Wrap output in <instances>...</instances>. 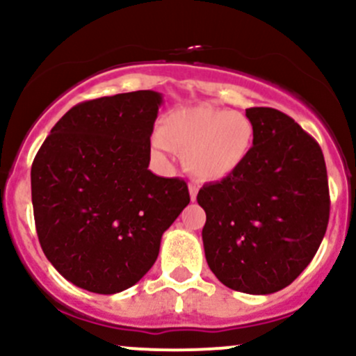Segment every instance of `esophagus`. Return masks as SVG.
Here are the masks:
<instances>
[{"label":"esophagus","instance_id":"1","mask_svg":"<svg viewBox=\"0 0 356 356\" xmlns=\"http://www.w3.org/2000/svg\"><path fill=\"white\" fill-rule=\"evenodd\" d=\"M189 194H191V201L194 202L195 197H197V187L194 184H189Z\"/></svg>","mask_w":356,"mask_h":356}]
</instances>
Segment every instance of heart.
<instances>
[{"label": "heart", "mask_w": 356, "mask_h": 356, "mask_svg": "<svg viewBox=\"0 0 356 356\" xmlns=\"http://www.w3.org/2000/svg\"><path fill=\"white\" fill-rule=\"evenodd\" d=\"M154 138L157 152L184 154V165L195 179L216 182L231 177L248 161L254 125L234 110L194 105L169 113Z\"/></svg>", "instance_id": "b5f03b06"}]
</instances>
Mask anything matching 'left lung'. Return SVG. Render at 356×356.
I'll return each instance as SVG.
<instances>
[{"label": "left lung", "mask_w": 356, "mask_h": 356, "mask_svg": "<svg viewBox=\"0 0 356 356\" xmlns=\"http://www.w3.org/2000/svg\"><path fill=\"white\" fill-rule=\"evenodd\" d=\"M248 161L197 194L206 211V261L227 288L271 295L291 284L316 254L330 218L325 157L312 136L276 108L252 107Z\"/></svg>", "instance_id": "1"}]
</instances>
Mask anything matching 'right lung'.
<instances>
[{"instance_id":"obj_1","label":"right lung","mask_w":356,"mask_h":356,"mask_svg":"<svg viewBox=\"0 0 356 356\" xmlns=\"http://www.w3.org/2000/svg\"><path fill=\"white\" fill-rule=\"evenodd\" d=\"M162 93H118L75 105L31 165L44 256L67 281L115 295L154 266L162 234L191 201L182 179L149 170Z\"/></svg>"}]
</instances>
